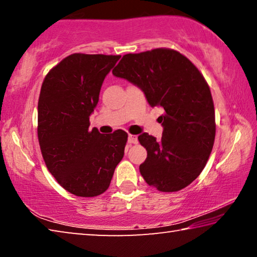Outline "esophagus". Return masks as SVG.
<instances>
[{"label":"esophagus","mask_w":257,"mask_h":257,"mask_svg":"<svg viewBox=\"0 0 257 257\" xmlns=\"http://www.w3.org/2000/svg\"><path fill=\"white\" fill-rule=\"evenodd\" d=\"M128 143H129V144H137L138 139H137L136 136H135V135H129V136H128Z\"/></svg>","instance_id":"1"}]
</instances>
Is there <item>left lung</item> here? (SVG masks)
<instances>
[{
    "mask_svg": "<svg viewBox=\"0 0 257 257\" xmlns=\"http://www.w3.org/2000/svg\"><path fill=\"white\" fill-rule=\"evenodd\" d=\"M113 76L143 90L152 107L161 106V141L144 133L138 141L147 151L139 165L143 178L160 191L171 193L201 175L215 138V114L210 87L185 55L169 49L125 54Z\"/></svg>",
    "mask_w": 257,
    "mask_h": 257,
    "instance_id": "left-lung-1",
    "label": "left lung"
}]
</instances>
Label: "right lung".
<instances>
[{
    "label": "right lung",
    "instance_id": "add662e5",
    "mask_svg": "<svg viewBox=\"0 0 257 257\" xmlns=\"http://www.w3.org/2000/svg\"><path fill=\"white\" fill-rule=\"evenodd\" d=\"M120 58L71 54L43 81L37 129L43 159L56 181L76 196L103 194L123 158L127 133L89 129L103 81Z\"/></svg>",
    "mask_w": 257,
    "mask_h": 257
}]
</instances>
